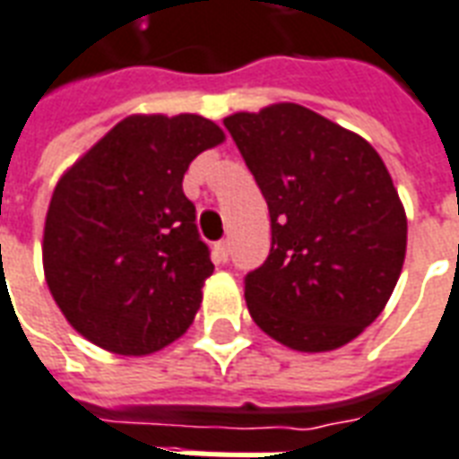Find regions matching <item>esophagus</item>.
<instances>
[{
	"instance_id": "obj_1",
	"label": "esophagus",
	"mask_w": 459,
	"mask_h": 459,
	"mask_svg": "<svg viewBox=\"0 0 459 459\" xmlns=\"http://www.w3.org/2000/svg\"><path fill=\"white\" fill-rule=\"evenodd\" d=\"M215 258L220 261V264H225L227 258H230V242H227V239L215 244Z\"/></svg>"
}]
</instances>
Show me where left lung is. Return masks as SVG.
Returning a JSON list of instances; mask_svg holds the SVG:
<instances>
[{
  "label": "left lung",
  "mask_w": 459,
  "mask_h": 459,
  "mask_svg": "<svg viewBox=\"0 0 459 459\" xmlns=\"http://www.w3.org/2000/svg\"><path fill=\"white\" fill-rule=\"evenodd\" d=\"M271 215L268 258L244 278L251 319L282 346L333 351L377 319L402 273L406 215L363 137L298 103L227 116Z\"/></svg>",
  "instance_id": "1"
}]
</instances>
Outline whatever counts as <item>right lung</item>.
I'll return each instance as SVG.
<instances>
[{"label": "right lung", "instance_id": "1", "mask_svg": "<svg viewBox=\"0 0 459 459\" xmlns=\"http://www.w3.org/2000/svg\"><path fill=\"white\" fill-rule=\"evenodd\" d=\"M225 140L203 116H130L57 181L43 232L48 288L84 339L147 356L191 326L212 273L184 174Z\"/></svg>", "mask_w": 459, "mask_h": 459}]
</instances>
